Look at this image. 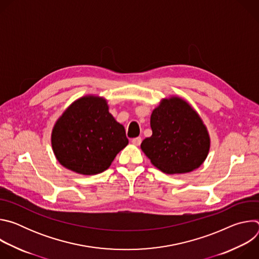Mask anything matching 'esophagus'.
I'll return each instance as SVG.
<instances>
[{"instance_id":"obj_1","label":"esophagus","mask_w":259,"mask_h":259,"mask_svg":"<svg viewBox=\"0 0 259 259\" xmlns=\"http://www.w3.org/2000/svg\"><path fill=\"white\" fill-rule=\"evenodd\" d=\"M141 141H142L141 137H135V138L132 139V143H133L134 145H140Z\"/></svg>"}]
</instances>
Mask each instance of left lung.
Masks as SVG:
<instances>
[{
  "label": "left lung",
  "instance_id": "1",
  "mask_svg": "<svg viewBox=\"0 0 259 259\" xmlns=\"http://www.w3.org/2000/svg\"><path fill=\"white\" fill-rule=\"evenodd\" d=\"M153 134L141 142L152 164L167 174L188 173L199 168L210 149L206 126L196 110L180 97L161 100L151 116Z\"/></svg>",
  "mask_w": 259,
  "mask_h": 259
}]
</instances>
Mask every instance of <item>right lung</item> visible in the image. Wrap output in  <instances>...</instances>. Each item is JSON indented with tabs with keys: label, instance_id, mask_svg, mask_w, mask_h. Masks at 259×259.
Returning a JSON list of instances; mask_svg holds the SVG:
<instances>
[{
	"label": "right lung",
	"instance_id": "add662e5",
	"mask_svg": "<svg viewBox=\"0 0 259 259\" xmlns=\"http://www.w3.org/2000/svg\"><path fill=\"white\" fill-rule=\"evenodd\" d=\"M128 142L124 126L109 114L106 99L94 95L72 102L56 121L51 135L57 161L83 175L106 170Z\"/></svg>",
	"mask_w": 259,
	"mask_h": 259
}]
</instances>
